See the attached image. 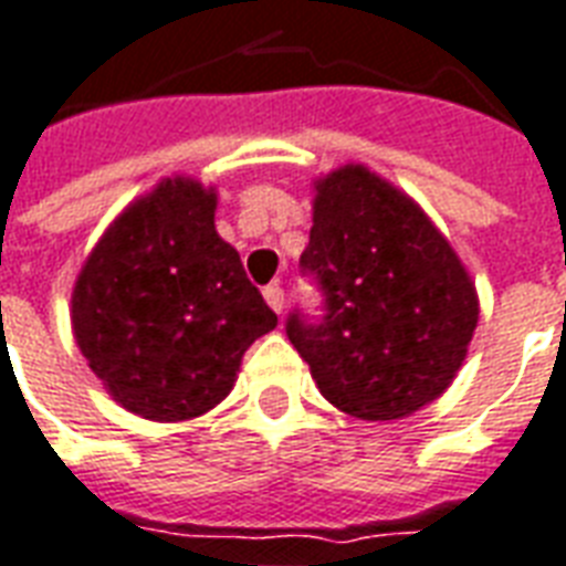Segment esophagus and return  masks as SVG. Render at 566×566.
Here are the masks:
<instances>
[{
  "instance_id": "1",
  "label": "esophagus",
  "mask_w": 566,
  "mask_h": 566,
  "mask_svg": "<svg viewBox=\"0 0 566 566\" xmlns=\"http://www.w3.org/2000/svg\"><path fill=\"white\" fill-rule=\"evenodd\" d=\"M262 295H265L268 307L274 310V313H283V304H286V301H283V289H280V283H271V286L262 289Z\"/></svg>"
}]
</instances>
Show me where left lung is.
Listing matches in <instances>:
<instances>
[{
  "label": "left lung",
  "instance_id": "obj_1",
  "mask_svg": "<svg viewBox=\"0 0 566 566\" xmlns=\"http://www.w3.org/2000/svg\"><path fill=\"white\" fill-rule=\"evenodd\" d=\"M301 268L325 316L286 334L322 397L360 420L409 418L457 379L480 318L474 280L415 199L364 164L313 181Z\"/></svg>",
  "mask_w": 566,
  "mask_h": 566
}]
</instances>
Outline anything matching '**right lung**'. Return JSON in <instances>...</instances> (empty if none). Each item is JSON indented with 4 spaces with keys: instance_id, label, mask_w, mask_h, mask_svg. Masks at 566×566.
<instances>
[{
    "instance_id": "obj_1",
    "label": "right lung",
    "mask_w": 566,
    "mask_h": 566,
    "mask_svg": "<svg viewBox=\"0 0 566 566\" xmlns=\"http://www.w3.org/2000/svg\"><path fill=\"white\" fill-rule=\"evenodd\" d=\"M218 190L164 178L101 235L76 274L71 328L109 397L157 423L227 399L277 316L214 229Z\"/></svg>"
}]
</instances>
